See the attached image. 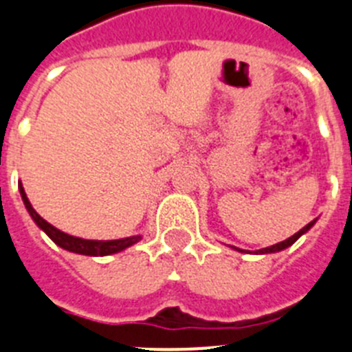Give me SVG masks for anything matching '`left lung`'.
Instances as JSON below:
<instances>
[{
  "label": "left lung",
  "mask_w": 352,
  "mask_h": 352,
  "mask_svg": "<svg viewBox=\"0 0 352 352\" xmlns=\"http://www.w3.org/2000/svg\"><path fill=\"white\" fill-rule=\"evenodd\" d=\"M315 221H317V219H315ZM315 221H311L310 224H306L305 228H302V230H299L296 233V235H292L290 236V239H287V240H283V242H278V244H274V245H270V248H263V249H258L256 251V254H267V253H278V251H283V249H287V248H290V245L294 244V242H296L297 239H299V236L301 235H305L306 231L310 230L311 226H314L315 224ZM236 251H240V253H245L244 249H239V248H235Z\"/></svg>",
  "instance_id": "obj_1"
}]
</instances>
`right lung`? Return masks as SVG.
<instances>
[{
	"instance_id": "obj_1",
	"label": "right lung",
	"mask_w": 352,
	"mask_h": 352,
	"mask_svg": "<svg viewBox=\"0 0 352 352\" xmlns=\"http://www.w3.org/2000/svg\"><path fill=\"white\" fill-rule=\"evenodd\" d=\"M19 192L21 197H23V203H25L26 210L32 215V219L35 221L38 228H41L47 236H50L56 245H60L65 251H71V253H78V254H87V256H108V254L119 253L122 249L130 248V245L137 244L142 236H128V239H119V240H85V239H78V236L67 235L64 231L56 230L55 226H51L50 222L44 221V219L38 215L35 210H33L32 203L26 197V192L23 188L19 182Z\"/></svg>"
}]
</instances>
